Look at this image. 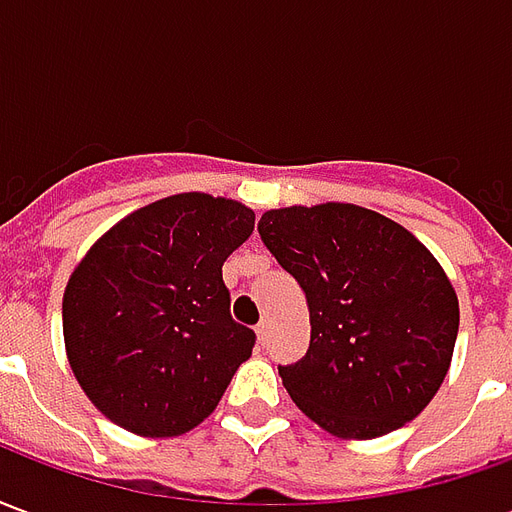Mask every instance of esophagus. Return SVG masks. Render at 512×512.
<instances>
[{
    "label": "esophagus",
    "mask_w": 512,
    "mask_h": 512,
    "mask_svg": "<svg viewBox=\"0 0 512 512\" xmlns=\"http://www.w3.org/2000/svg\"><path fill=\"white\" fill-rule=\"evenodd\" d=\"M257 343L260 345H266L268 343V321H260L257 323Z\"/></svg>",
    "instance_id": "1"
}]
</instances>
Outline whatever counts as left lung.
Segmentation results:
<instances>
[{"instance_id": "8db88e82", "label": "left lung", "mask_w": 512, "mask_h": 512, "mask_svg": "<svg viewBox=\"0 0 512 512\" xmlns=\"http://www.w3.org/2000/svg\"><path fill=\"white\" fill-rule=\"evenodd\" d=\"M257 230L310 307V351L279 367L293 403L337 439L411 422L450 370L461 321L428 246L351 202L274 208Z\"/></svg>"}]
</instances>
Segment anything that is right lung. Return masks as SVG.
I'll return each mask as SVG.
<instances>
[{"label": "right lung", "mask_w": 512, "mask_h": 512, "mask_svg": "<svg viewBox=\"0 0 512 512\" xmlns=\"http://www.w3.org/2000/svg\"><path fill=\"white\" fill-rule=\"evenodd\" d=\"M252 230V208L186 191L128 213L73 268L65 354L106 419L172 439L219 406L255 345V332L230 318L222 279Z\"/></svg>", "instance_id": "add662e5"}]
</instances>
